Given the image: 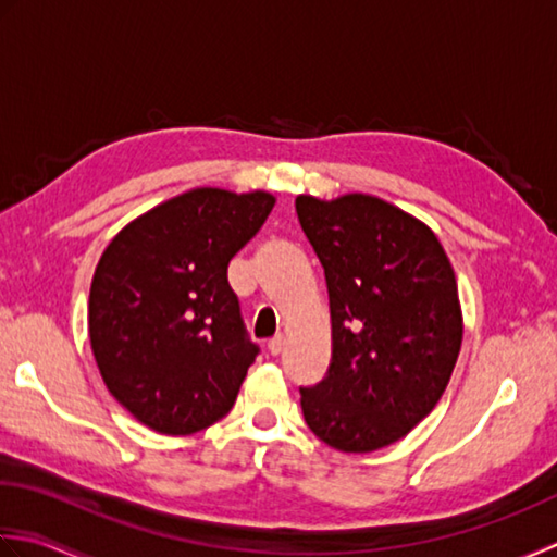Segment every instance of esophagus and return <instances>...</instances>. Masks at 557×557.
Instances as JSON below:
<instances>
[{
    "instance_id": "esophagus-1",
    "label": "esophagus",
    "mask_w": 557,
    "mask_h": 557,
    "mask_svg": "<svg viewBox=\"0 0 557 557\" xmlns=\"http://www.w3.org/2000/svg\"><path fill=\"white\" fill-rule=\"evenodd\" d=\"M283 344H286V338H283L281 334H278V336H274V338H269V344H267L269 354H271V356H278L281 350H283Z\"/></svg>"
}]
</instances>
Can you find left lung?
<instances>
[{"label":"left lung","instance_id":"1","mask_svg":"<svg viewBox=\"0 0 557 557\" xmlns=\"http://www.w3.org/2000/svg\"><path fill=\"white\" fill-rule=\"evenodd\" d=\"M295 211L332 312L326 377L300 387L305 423L338 451L382 449L433 411L457 366L454 269L425 223L377 197L300 195Z\"/></svg>","mask_w":557,"mask_h":557}]
</instances>
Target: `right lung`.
Segmentation results:
<instances>
[{
  "mask_svg": "<svg viewBox=\"0 0 557 557\" xmlns=\"http://www.w3.org/2000/svg\"><path fill=\"white\" fill-rule=\"evenodd\" d=\"M276 199L199 187L112 237L88 295L90 348L110 394L161 435L231 411L259 346L247 338L228 264Z\"/></svg>",
  "mask_w": 557,
  "mask_h": 557,
  "instance_id": "right-lung-1",
  "label": "right lung"
}]
</instances>
